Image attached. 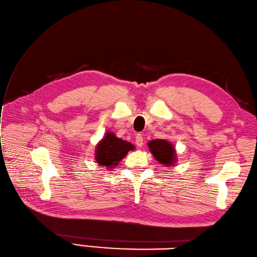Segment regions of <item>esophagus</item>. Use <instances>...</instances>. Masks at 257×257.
I'll return each instance as SVG.
<instances>
[{"label":"esophagus","mask_w":257,"mask_h":257,"mask_svg":"<svg viewBox=\"0 0 257 257\" xmlns=\"http://www.w3.org/2000/svg\"><path fill=\"white\" fill-rule=\"evenodd\" d=\"M136 143H137V146H138L139 148H141L143 146V137L141 135H137L136 136Z\"/></svg>","instance_id":"esophagus-1"}]
</instances>
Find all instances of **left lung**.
<instances>
[{
    "label": "left lung",
    "instance_id": "8db88e82",
    "mask_svg": "<svg viewBox=\"0 0 257 257\" xmlns=\"http://www.w3.org/2000/svg\"><path fill=\"white\" fill-rule=\"evenodd\" d=\"M149 150L159 163L165 166H173L176 162V151L172 143L165 139H154L148 142Z\"/></svg>",
    "mask_w": 257,
    "mask_h": 257
}]
</instances>
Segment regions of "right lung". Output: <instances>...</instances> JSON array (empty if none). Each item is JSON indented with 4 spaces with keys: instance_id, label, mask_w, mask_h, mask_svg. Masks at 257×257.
I'll return each instance as SVG.
<instances>
[{
    "instance_id": "right-lung-1",
    "label": "right lung",
    "mask_w": 257,
    "mask_h": 257,
    "mask_svg": "<svg viewBox=\"0 0 257 257\" xmlns=\"http://www.w3.org/2000/svg\"><path fill=\"white\" fill-rule=\"evenodd\" d=\"M134 149L133 143L118 138L111 131H107L95 148V161L101 168L112 170Z\"/></svg>"
}]
</instances>
